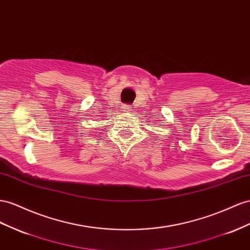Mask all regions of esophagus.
I'll return each instance as SVG.
<instances>
[{"label":"esophagus","mask_w":250,"mask_h":250,"mask_svg":"<svg viewBox=\"0 0 250 250\" xmlns=\"http://www.w3.org/2000/svg\"><path fill=\"white\" fill-rule=\"evenodd\" d=\"M122 109H123V111H125V112H129V111L131 110V109H130V106H129V105H123Z\"/></svg>","instance_id":"obj_1"}]
</instances>
